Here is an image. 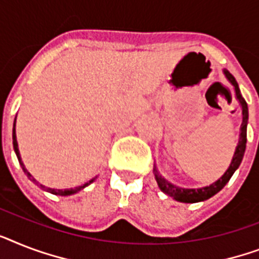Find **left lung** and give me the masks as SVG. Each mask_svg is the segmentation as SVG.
Returning a JSON list of instances; mask_svg holds the SVG:
<instances>
[{"mask_svg":"<svg viewBox=\"0 0 259 259\" xmlns=\"http://www.w3.org/2000/svg\"><path fill=\"white\" fill-rule=\"evenodd\" d=\"M225 77L228 78V81L230 82L234 88V94L237 101L241 105V109H242V123H241V127H239V138L238 144H237V148H235L234 154H233L232 162L229 165L228 170L222 174V177L218 178L215 182H213L209 186H203V188L199 189H185L180 188L177 185H173L171 182L162 177V174L159 173L157 166H154V177L157 184H158V188L161 189V191H163L166 195H169L173 199L178 201V202L184 203H195V202H202L206 199L211 198L214 194H217L218 191H221L225 188V185L228 184L232 176L234 174V171L239 167L241 162H242L243 154H245L246 150V141H247V121H249V109H247V104L246 101L243 100L242 94H241V90H239V86L235 81V78L233 77V74H230V71L224 69Z\"/></svg>","mask_w":259,"mask_h":259,"instance_id":"left-lung-1","label":"left lung"}]
</instances>
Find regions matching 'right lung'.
Masks as SVG:
<instances>
[{
  "label": "right lung",
  "instance_id": "1",
  "mask_svg": "<svg viewBox=\"0 0 259 259\" xmlns=\"http://www.w3.org/2000/svg\"><path fill=\"white\" fill-rule=\"evenodd\" d=\"M13 148H14V151H16V155L17 158H18V162H20L21 167H22V170H24V173L26 174L27 177H29V180L33 181V182H35V184H38L37 181L33 178V176H31L29 171H27V169L25 167L24 162H22V159H21V154H20V150H18V144H17V137H16V121H14V125H13ZM97 177L92 178V180L89 181V182H86V184L81 185V186H78V188H74V189H65V190H60V189H52V188H46L45 185H39L41 186V189H44V190L49 191V193H52V194H56V195H71V194H75V193H78L79 190H82L83 188H86V186H89L92 182H94L96 181Z\"/></svg>",
  "mask_w": 259,
  "mask_h": 259
}]
</instances>
